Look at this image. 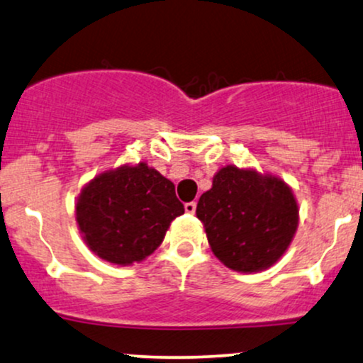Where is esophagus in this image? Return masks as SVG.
<instances>
[{"label":"esophagus","instance_id":"esophagus-1","mask_svg":"<svg viewBox=\"0 0 363 363\" xmlns=\"http://www.w3.org/2000/svg\"><path fill=\"white\" fill-rule=\"evenodd\" d=\"M195 208H197V203H195V202H186L185 203V211L189 212V214H195Z\"/></svg>","mask_w":363,"mask_h":363}]
</instances>
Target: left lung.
<instances>
[{
  "instance_id": "obj_1",
  "label": "left lung",
  "mask_w": 363,
  "mask_h": 363,
  "mask_svg": "<svg viewBox=\"0 0 363 363\" xmlns=\"http://www.w3.org/2000/svg\"><path fill=\"white\" fill-rule=\"evenodd\" d=\"M197 217L216 257L231 270L248 274L272 267L285 253L299 208L280 178L225 166L199 199Z\"/></svg>"
}]
</instances>
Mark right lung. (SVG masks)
I'll return each instance as SVG.
<instances>
[{"label":"right lung","mask_w":363,"mask_h":363,"mask_svg":"<svg viewBox=\"0 0 363 363\" xmlns=\"http://www.w3.org/2000/svg\"><path fill=\"white\" fill-rule=\"evenodd\" d=\"M183 212L173 183L144 163L98 174L76 203V220L89 250L115 265L149 257Z\"/></svg>","instance_id":"1"}]
</instances>
